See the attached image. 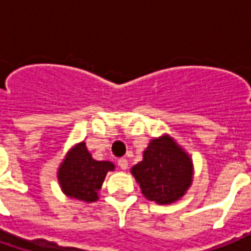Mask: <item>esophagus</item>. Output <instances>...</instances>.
Instances as JSON below:
<instances>
[{
    "instance_id": "1",
    "label": "esophagus",
    "mask_w": 251,
    "mask_h": 251,
    "mask_svg": "<svg viewBox=\"0 0 251 251\" xmlns=\"http://www.w3.org/2000/svg\"><path fill=\"white\" fill-rule=\"evenodd\" d=\"M118 167H120L122 171H126V169H127V167H129L127 160H126V158H120V160H118Z\"/></svg>"
}]
</instances>
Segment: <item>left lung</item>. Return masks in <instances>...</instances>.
I'll return each instance as SVG.
<instances>
[{"label": "left lung", "mask_w": 251, "mask_h": 251, "mask_svg": "<svg viewBox=\"0 0 251 251\" xmlns=\"http://www.w3.org/2000/svg\"><path fill=\"white\" fill-rule=\"evenodd\" d=\"M142 195L157 204L180 200L192 184V158L169 134L156 137L142 154V161L130 169Z\"/></svg>", "instance_id": "8db88e82"}]
</instances>
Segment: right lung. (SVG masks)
<instances>
[{
  "mask_svg": "<svg viewBox=\"0 0 251 251\" xmlns=\"http://www.w3.org/2000/svg\"><path fill=\"white\" fill-rule=\"evenodd\" d=\"M111 161H97L86 148V142H77L67 152L57 168V181L63 194L71 199L93 203L99 199L104 177L114 171Z\"/></svg>",
  "mask_w": 251,
  "mask_h": 251,
  "instance_id": "1",
  "label": "right lung"
}]
</instances>
